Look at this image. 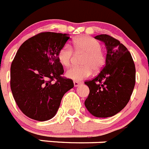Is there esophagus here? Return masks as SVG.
Instances as JSON below:
<instances>
[{
    "instance_id": "34e87169",
    "label": "esophagus",
    "mask_w": 149,
    "mask_h": 149,
    "mask_svg": "<svg viewBox=\"0 0 149 149\" xmlns=\"http://www.w3.org/2000/svg\"><path fill=\"white\" fill-rule=\"evenodd\" d=\"M80 82L79 81H74V87H77V86H79V84H80Z\"/></svg>"
}]
</instances>
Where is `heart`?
<instances>
[{
	"instance_id": "1",
	"label": "heart",
	"mask_w": 149,
	"mask_h": 149,
	"mask_svg": "<svg viewBox=\"0 0 149 149\" xmlns=\"http://www.w3.org/2000/svg\"><path fill=\"white\" fill-rule=\"evenodd\" d=\"M72 48L76 53H84L81 59V66H73L67 70L66 77L74 81H81L91 75L93 70L99 72L106 62V56L101 49L100 41L90 36H81L73 41ZM69 44L59 49L57 58L62 65L68 67L73 58V50Z\"/></svg>"
}]
</instances>
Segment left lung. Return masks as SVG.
<instances>
[{
  "mask_svg": "<svg viewBox=\"0 0 149 149\" xmlns=\"http://www.w3.org/2000/svg\"><path fill=\"white\" fill-rule=\"evenodd\" d=\"M103 41L107 49L106 62L96 77L86 81L90 93L84 105L97 118L114 116L128 103L136 83L135 64L124 44L113 37H95Z\"/></svg>",
  "mask_w": 149,
  "mask_h": 149,
  "instance_id": "8db88e82",
  "label": "left lung"
}]
</instances>
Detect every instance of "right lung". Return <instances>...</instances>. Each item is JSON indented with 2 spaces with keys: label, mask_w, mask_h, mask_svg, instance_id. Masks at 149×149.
I'll return each instance as SVG.
<instances>
[{
  "label": "right lung",
  "mask_w": 149,
  "mask_h": 149,
  "mask_svg": "<svg viewBox=\"0 0 149 149\" xmlns=\"http://www.w3.org/2000/svg\"><path fill=\"white\" fill-rule=\"evenodd\" d=\"M69 38L66 34L39 33L20 46L13 60V96L22 112L33 120L51 119L64 94L73 88V81L62 76L64 69L57 58Z\"/></svg>",
  "instance_id": "1"
}]
</instances>
